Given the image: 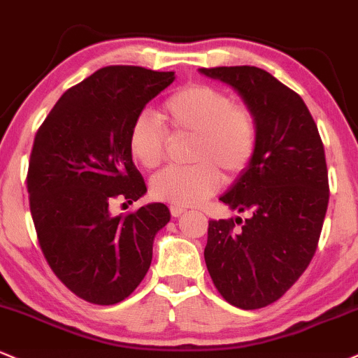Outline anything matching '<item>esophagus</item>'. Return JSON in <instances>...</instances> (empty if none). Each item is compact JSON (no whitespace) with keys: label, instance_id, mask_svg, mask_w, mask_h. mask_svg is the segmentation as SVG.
I'll return each instance as SVG.
<instances>
[{"label":"esophagus","instance_id":"esophagus-1","mask_svg":"<svg viewBox=\"0 0 358 358\" xmlns=\"http://www.w3.org/2000/svg\"><path fill=\"white\" fill-rule=\"evenodd\" d=\"M184 211H186V209L180 208V206H174V204L171 206V214H172V216H174V217H179L180 214H182Z\"/></svg>","mask_w":358,"mask_h":358}]
</instances>
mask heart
Returning a JSON list of instances; mask_svg holds the SVG:
<instances>
[{
    "label": "heart",
    "mask_w": 358,
    "mask_h": 358,
    "mask_svg": "<svg viewBox=\"0 0 358 358\" xmlns=\"http://www.w3.org/2000/svg\"><path fill=\"white\" fill-rule=\"evenodd\" d=\"M161 117L171 134L192 136L189 161L194 164L155 174L150 182L155 199L196 206L217 191L220 171L228 179L236 178L253 161L258 147L255 113L220 88L204 83L179 88L167 96ZM165 128L152 112L138 113L130 125L129 152L145 169H154L166 157L169 134Z\"/></svg>",
    "instance_id": "heart-1"
}]
</instances>
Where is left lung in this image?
I'll use <instances>...</instances> for the list:
<instances>
[{
	"instance_id": "left-lung-1",
	"label": "left lung",
	"mask_w": 358,
	"mask_h": 358,
	"mask_svg": "<svg viewBox=\"0 0 358 358\" xmlns=\"http://www.w3.org/2000/svg\"><path fill=\"white\" fill-rule=\"evenodd\" d=\"M201 73L236 88L258 124L253 161L220 197L248 217L209 221L206 266L228 303L263 308L293 287L317 251L330 191L323 142L301 96L268 71Z\"/></svg>"
}]
</instances>
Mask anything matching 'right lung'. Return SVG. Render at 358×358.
<instances>
[{
	"label": "right lung",
	"mask_w": 358,
	"mask_h": 358,
	"mask_svg": "<svg viewBox=\"0 0 358 358\" xmlns=\"http://www.w3.org/2000/svg\"><path fill=\"white\" fill-rule=\"evenodd\" d=\"M174 71L112 65L69 88L38 129L29 154V211L45 259L70 292L115 305L138 287L152 243L171 220L154 203L113 216V201L147 191L129 152V129Z\"/></svg>",
	"instance_id": "add662e5"
}]
</instances>
